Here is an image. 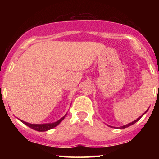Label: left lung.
<instances>
[{"label":"left lung","mask_w":159,"mask_h":159,"mask_svg":"<svg viewBox=\"0 0 159 159\" xmlns=\"http://www.w3.org/2000/svg\"><path fill=\"white\" fill-rule=\"evenodd\" d=\"M148 110H147V111H145V113H144V114H143V115H141V116H140V117H139V118H137V119H136V120H134V121H132V122L129 123V124H128V125H123V126H121V127H119V129H125V128H128V127H129V126H131V125H134V123H136V122H137V121H139V119H140V118H142V116H143V115H145V113H146V112H147V111H148ZM109 127H111V128H113V127H112V126H110V125H109ZM114 128H115V127H114Z\"/></svg>","instance_id":"1"}]
</instances>
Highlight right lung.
I'll use <instances>...</instances> for the list:
<instances>
[{"instance_id": "obj_1", "label": "right lung", "mask_w": 159, "mask_h": 159, "mask_svg": "<svg viewBox=\"0 0 159 159\" xmlns=\"http://www.w3.org/2000/svg\"><path fill=\"white\" fill-rule=\"evenodd\" d=\"M67 115V114H66ZM66 115L65 116L62 117L61 118L58 120V121H55V122H53V123H46V124H30V123L26 122L25 121H22V120H20L21 122H23L24 124L26 125L27 126L30 128V129L35 130V131H48L50 129H54V127H56L57 125H58L61 122L64 120V118H65Z\"/></svg>"}]
</instances>
